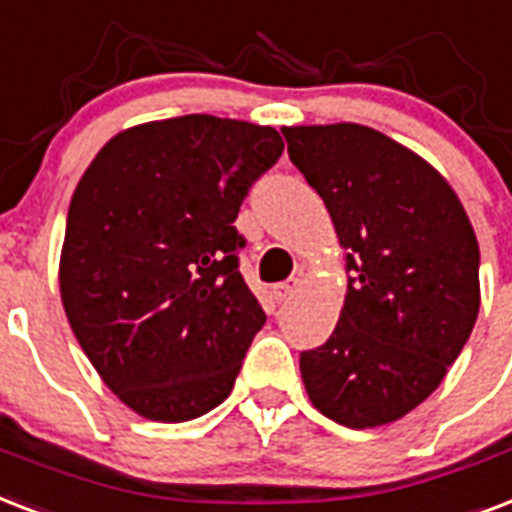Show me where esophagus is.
<instances>
[{"label": "esophagus", "instance_id": "obj_1", "mask_svg": "<svg viewBox=\"0 0 512 512\" xmlns=\"http://www.w3.org/2000/svg\"><path fill=\"white\" fill-rule=\"evenodd\" d=\"M296 291H299V280H296V277H293V280H285V283H280L272 288V293H275L277 301H288Z\"/></svg>", "mask_w": 512, "mask_h": 512}]
</instances>
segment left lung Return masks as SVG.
Masks as SVG:
<instances>
[{
    "label": "left lung",
    "mask_w": 512,
    "mask_h": 512,
    "mask_svg": "<svg viewBox=\"0 0 512 512\" xmlns=\"http://www.w3.org/2000/svg\"><path fill=\"white\" fill-rule=\"evenodd\" d=\"M347 256L334 334L301 352L312 406L344 427L398 422L438 390L481 307L478 240L438 170L379 130L283 128Z\"/></svg>",
    "instance_id": "obj_1"
}]
</instances>
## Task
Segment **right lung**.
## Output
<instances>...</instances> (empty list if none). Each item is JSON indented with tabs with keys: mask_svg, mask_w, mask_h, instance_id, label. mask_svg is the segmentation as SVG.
<instances>
[{
	"mask_svg": "<svg viewBox=\"0 0 512 512\" xmlns=\"http://www.w3.org/2000/svg\"><path fill=\"white\" fill-rule=\"evenodd\" d=\"M269 125L186 114L120 130L79 178L58 285L79 347L152 422L224 403L264 310L237 269L235 219L283 154Z\"/></svg>",
	"mask_w": 512,
	"mask_h": 512,
	"instance_id": "right-lung-1",
	"label": "right lung"
}]
</instances>
